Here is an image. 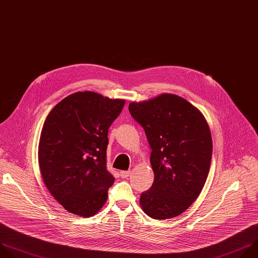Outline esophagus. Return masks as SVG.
<instances>
[{"mask_svg": "<svg viewBox=\"0 0 258 258\" xmlns=\"http://www.w3.org/2000/svg\"><path fill=\"white\" fill-rule=\"evenodd\" d=\"M131 172L130 171H121L120 172V176L122 179H125V178H128L130 176Z\"/></svg>", "mask_w": 258, "mask_h": 258, "instance_id": "34e87169", "label": "esophagus"}]
</instances>
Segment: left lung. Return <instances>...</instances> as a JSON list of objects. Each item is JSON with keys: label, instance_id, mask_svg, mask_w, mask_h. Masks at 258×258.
Here are the masks:
<instances>
[{"label": "left lung", "instance_id": "obj_1", "mask_svg": "<svg viewBox=\"0 0 258 258\" xmlns=\"http://www.w3.org/2000/svg\"><path fill=\"white\" fill-rule=\"evenodd\" d=\"M129 112L144 129L154 173L150 189L141 193L140 207L156 220L180 216L199 196L210 172L209 124L189 101L171 93L130 102Z\"/></svg>", "mask_w": 258, "mask_h": 258}]
</instances>
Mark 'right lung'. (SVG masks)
<instances>
[{
	"label": "right lung",
	"instance_id": "obj_1",
	"mask_svg": "<svg viewBox=\"0 0 258 258\" xmlns=\"http://www.w3.org/2000/svg\"><path fill=\"white\" fill-rule=\"evenodd\" d=\"M124 99L78 91L47 115L39 138L38 164L49 193L74 215L94 216L115 178L107 170L108 132Z\"/></svg>",
	"mask_w": 258,
	"mask_h": 258
}]
</instances>
